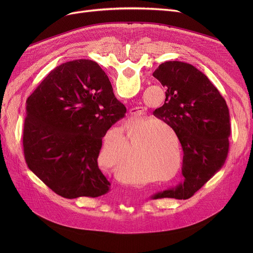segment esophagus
<instances>
[{
    "instance_id": "obj_1",
    "label": "esophagus",
    "mask_w": 253,
    "mask_h": 253,
    "mask_svg": "<svg viewBox=\"0 0 253 253\" xmlns=\"http://www.w3.org/2000/svg\"><path fill=\"white\" fill-rule=\"evenodd\" d=\"M144 114V110H142V108H133L129 111V120L131 121H136L139 118H141Z\"/></svg>"
}]
</instances>
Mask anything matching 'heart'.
<instances>
[{"instance_id":"b5f03b06","label":"heart","mask_w":253,"mask_h":253,"mask_svg":"<svg viewBox=\"0 0 253 253\" xmlns=\"http://www.w3.org/2000/svg\"><path fill=\"white\" fill-rule=\"evenodd\" d=\"M125 136L129 144L130 155L125 137L119 132L106 134L98 150L99 162L115 176L148 183L177 175L182 166V155L178 150L179 133L174 126L160 119L137 121L125 126ZM141 168L147 173L145 176L140 174Z\"/></svg>"}]
</instances>
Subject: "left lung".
Masks as SVG:
<instances>
[{
	"label": "left lung",
	"instance_id": "left-lung-1",
	"mask_svg": "<svg viewBox=\"0 0 253 253\" xmlns=\"http://www.w3.org/2000/svg\"><path fill=\"white\" fill-rule=\"evenodd\" d=\"M153 76L167 88L164 104L153 114L178 131L184 177L177 187L154 198L189 199L223 166L228 157L229 108L209 79L190 63L166 61Z\"/></svg>",
	"mask_w": 253,
	"mask_h": 253
}]
</instances>
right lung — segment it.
Here are the masks:
<instances>
[{
	"mask_svg": "<svg viewBox=\"0 0 253 253\" xmlns=\"http://www.w3.org/2000/svg\"><path fill=\"white\" fill-rule=\"evenodd\" d=\"M28 167L57 195L95 198L110 190L97 163L102 138L125 116L108 76L89 59L64 62L26 100Z\"/></svg>",
	"mask_w": 253,
	"mask_h": 253,
	"instance_id": "1",
	"label": "right lung"
}]
</instances>
